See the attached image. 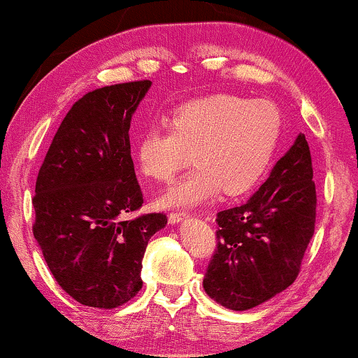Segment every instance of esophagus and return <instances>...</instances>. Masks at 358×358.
<instances>
[{"mask_svg":"<svg viewBox=\"0 0 358 358\" xmlns=\"http://www.w3.org/2000/svg\"><path fill=\"white\" fill-rule=\"evenodd\" d=\"M187 213L185 211H173V213H170L169 215V220H170V223L171 224H175V223H180V221H183L185 218H187Z\"/></svg>","mask_w":358,"mask_h":358,"instance_id":"1","label":"esophagus"}]
</instances>
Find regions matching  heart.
<instances>
[{
    "mask_svg": "<svg viewBox=\"0 0 358 358\" xmlns=\"http://www.w3.org/2000/svg\"><path fill=\"white\" fill-rule=\"evenodd\" d=\"M280 125L274 103L211 94L176 107L169 117V130H147L135 158L143 176L169 183L192 153L196 169L162 196L164 206L200 205L221 189L228 196H239L250 192L269 166Z\"/></svg>",
    "mask_w": 358,
    "mask_h": 358,
    "instance_id": "b5f03b06",
    "label": "heart"
}]
</instances>
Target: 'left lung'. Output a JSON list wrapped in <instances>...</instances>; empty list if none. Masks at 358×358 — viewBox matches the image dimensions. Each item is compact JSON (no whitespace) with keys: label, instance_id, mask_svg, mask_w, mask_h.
<instances>
[{"label":"left lung","instance_id":"8db88e82","mask_svg":"<svg viewBox=\"0 0 358 358\" xmlns=\"http://www.w3.org/2000/svg\"><path fill=\"white\" fill-rule=\"evenodd\" d=\"M312 176L309 143L301 134L250 201L216 215V250L203 279L211 299L248 310L296 280L314 236Z\"/></svg>","mask_w":358,"mask_h":358}]
</instances>
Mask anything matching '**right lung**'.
<instances>
[{"label": "right lung", "instance_id": "right-lung-1", "mask_svg": "<svg viewBox=\"0 0 358 358\" xmlns=\"http://www.w3.org/2000/svg\"><path fill=\"white\" fill-rule=\"evenodd\" d=\"M150 80L106 85L80 97L54 135L33 196V234L54 279L72 299L114 309L142 289L147 244L166 224L140 210L130 120Z\"/></svg>", "mask_w": 358, "mask_h": 358}]
</instances>
